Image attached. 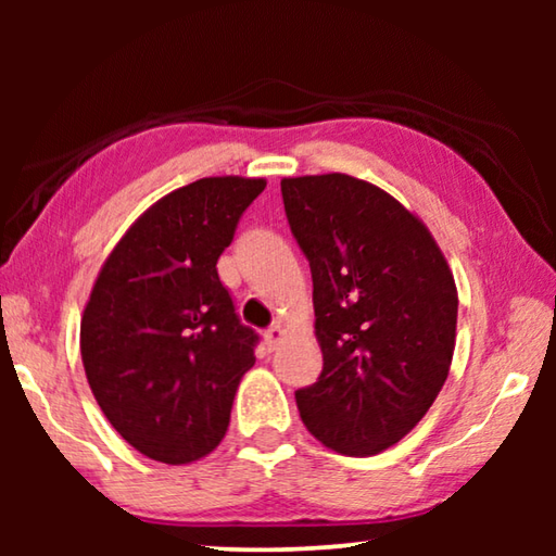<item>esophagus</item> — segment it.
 Here are the masks:
<instances>
[{"label":"esophagus","mask_w":556,"mask_h":556,"mask_svg":"<svg viewBox=\"0 0 556 556\" xmlns=\"http://www.w3.org/2000/svg\"><path fill=\"white\" fill-rule=\"evenodd\" d=\"M285 336H287V331H285V326H281V324H275L271 328H267V331H265L267 351H277V345L285 341Z\"/></svg>","instance_id":"1"}]
</instances>
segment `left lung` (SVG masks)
I'll use <instances>...</instances> for the list:
<instances>
[{
  "mask_svg": "<svg viewBox=\"0 0 556 556\" xmlns=\"http://www.w3.org/2000/svg\"><path fill=\"white\" fill-rule=\"evenodd\" d=\"M291 232L314 279L324 370L296 390L304 427L326 448L372 456L419 425L444 388L458 291L417 215L348 174L281 178Z\"/></svg>",
  "mask_w": 556,
  "mask_h": 556,
  "instance_id": "obj_1",
  "label": "left lung"
}]
</instances>
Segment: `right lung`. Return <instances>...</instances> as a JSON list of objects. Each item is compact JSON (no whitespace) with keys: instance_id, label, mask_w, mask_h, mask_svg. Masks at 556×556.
Returning <instances> with one entry per match:
<instances>
[{"instance_id":"add662e5","label":"right lung","mask_w":556,"mask_h":556,"mask_svg":"<svg viewBox=\"0 0 556 556\" xmlns=\"http://www.w3.org/2000/svg\"><path fill=\"white\" fill-rule=\"evenodd\" d=\"M265 178L211 176L176 188L112 248L80 318L92 394L117 434L168 466L220 444L257 333L242 326L218 257Z\"/></svg>"}]
</instances>
